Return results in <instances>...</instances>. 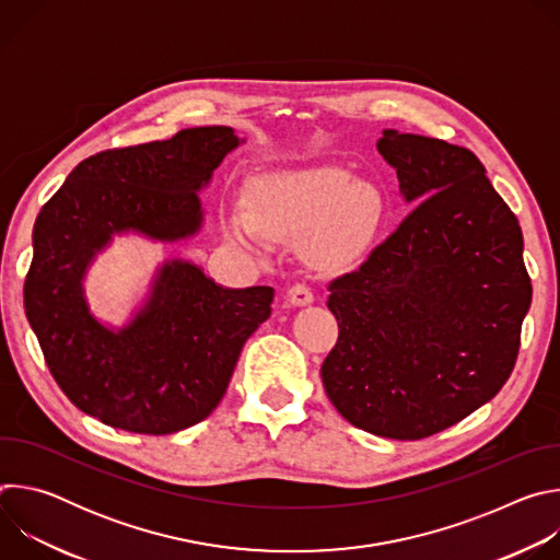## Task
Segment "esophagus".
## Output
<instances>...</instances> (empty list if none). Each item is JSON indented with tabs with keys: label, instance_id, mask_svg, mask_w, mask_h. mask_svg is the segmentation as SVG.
Listing matches in <instances>:
<instances>
[{
	"label": "esophagus",
	"instance_id": "1",
	"mask_svg": "<svg viewBox=\"0 0 560 560\" xmlns=\"http://www.w3.org/2000/svg\"><path fill=\"white\" fill-rule=\"evenodd\" d=\"M312 301H314V292H312V288L307 283H294L285 292V303L288 305L299 307V305H307Z\"/></svg>",
	"mask_w": 560,
	"mask_h": 560
}]
</instances>
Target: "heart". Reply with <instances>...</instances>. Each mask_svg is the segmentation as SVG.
<instances>
[{"label":"heart","mask_w":560,"mask_h":560,"mask_svg":"<svg viewBox=\"0 0 560 560\" xmlns=\"http://www.w3.org/2000/svg\"><path fill=\"white\" fill-rule=\"evenodd\" d=\"M381 221L378 195L343 168L326 166L261 177L246 203L223 212L228 242L261 250L272 238H301L307 257L326 268L357 261L370 246Z\"/></svg>","instance_id":"b5f03b06"}]
</instances>
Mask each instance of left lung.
<instances>
[{"instance_id": "1", "label": "left lung", "mask_w": 560, "mask_h": 560, "mask_svg": "<svg viewBox=\"0 0 560 560\" xmlns=\"http://www.w3.org/2000/svg\"><path fill=\"white\" fill-rule=\"evenodd\" d=\"M376 150L419 203L354 272L328 283L339 339L322 378L354 428L419 441L505 385L532 281L518 219L471 150L396 130H383Z\"/></svg>"}]
</instances>
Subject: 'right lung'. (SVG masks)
I'll return each instance as SVG.
<instances>
[{
    "label": "right lung",
    "mask_w": 560,
    "mask_h": 560,
    "mask_svg": "<svg viewBox=\"0 0 560 560\" xmlns=\"http://www.w3.org/2000/svg\"><path fill=\"white\" fill-rule=\"evenodd\" d=\"M238 137L225 126L97 152L44 203L33 230L24 307L70 404L102 423L164 436L201 423L223 398L275 290H228L197 266L166 264L135 322L110 332L89 314L82 277L113 232L175 242L201 223L197 190Z\"/></svg>",
    "instance_id": "right-lung-1"
}]
</instances>
